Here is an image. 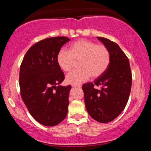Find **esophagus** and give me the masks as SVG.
Listing matches in <instances>:
<instances>
[{"label":"esophagus","instance_id":"obj_1","mask_svg":"<svg viewBox=\"0 0 151 151\" xmlns=\"http://www.w3.org/2000/svg\"><path fill=\"white\" fill-rule=\"evenodd\" d=\"M73 87H81V85H72Z\"/></svg>","mask_w":151,"mask_h":151}]
</instances>
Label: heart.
Here are the masks:
<instances>
[{
  "label": "heart",
  "instance_id": "heart-1",
  "mask_svg": "<svg viewBox=\"0 0 151 151\" xmlns=\"http://www.w3.org/2000/svg\"><path fill=\"white\" fill-rule=\"evenodd\" d=\"M60 69L68 73L73 70L75 62L81 68L66 76L68 84L80 85L92 76L96 78L105 72L110 63L109 51L104 45H96L90 40L81 39L71 44L69 50H61L57 57Z\"/></svg>",
  "mask_w": 151,
  "mask_h": 151
}]
</instances>
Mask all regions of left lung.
I'll list each match as a JSON object with an SVG mask.
<instances>
[{"label":"left lung","instance_id":"left-lung-1","mask_svg":"<svg viewBox=\"0 0 151 151\" xmlns=\"http://www.w3.org/2000/svg\"><path fill=\"white\" fill-rule=\"evenodd\" d=\"M110 54L108 68L94 83L83 85L85 103L92 118L102 123L116 119L124 109L132 85L129 60L116 43L103 37H97ZM101 86L99 90L94 86Z\"/></svg>","mask_w":151,"mask_h":151}]
</instances>
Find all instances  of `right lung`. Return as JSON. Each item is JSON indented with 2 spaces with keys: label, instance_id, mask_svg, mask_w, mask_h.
<instances>
[{
  "label": "right lung",
  "instance_id": "add662e5",
  "mask_svg": "<svg viewBox=\"0 0 151 151\" xmlns=\"http://www.w3.org/2000/svg\"><path fill=\"white\" fill-rule=\"evenodd\" d=\"M69 40L65 37L40 40L28 50L20 65L22 99L31 116L45 126L59 124L67 114L71 86L60 85L65 75L57 57L61 47Z\"/></svg>",
  "mask_w": 151,
  "mask_h": 151
}]
</instances>
